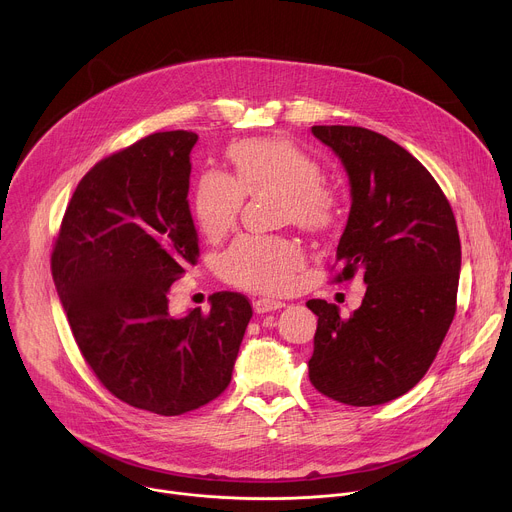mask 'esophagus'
Listing matches in <instances>:
<instances>
[{"label": "esophagus", "mask_w": 512, "mask_h": 512, "mask_svg": "<svg viewBox=\"0 0 512 512\" xmlns=\"http://www.w3.org/2000/svg\"><path fill=\"white\" fill-rule=\"evenodd\" d=\"M279 308H283V304L277 302V300H269V298H259V300L253 302V310L257 314H267V312H273V310H279Z\"/></svg>", "instance_id": "obj_1"}]
</instances>
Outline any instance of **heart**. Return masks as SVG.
Instances as JSON below:
<instances>
[{
    "instance_id": "1",
    "label": "heart",
    "mask_w": 512,
    "mask_h": 512,
    "mask_svg": "<svg viewBox=\"0 0 512 512\" xmlns=\"http://www.w3.org/2000/svg\"><path fill=\"white\" fill-rule=\"evenodd\" d=\"M229 158L237 178L208 170L194 188V221L206 239L218 241L231 233L245 194L263 190H281L285 218H294L304 229L326 231L338 221V194L322 182L320 164L294 141L243 139L231 145ZM302 261L304 253L294 241L245 235L218 257V273L237 287L281 294L294 285Z\"/></svg>"
}]
</instances>
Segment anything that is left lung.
<instances>
[{
	"label": "left lung",
	"mask_w": 512,
	"mask_h": 512,
	"mask_svg": "<svg viewBox=\"0 0 512 512\" xmlns=\"http://www.w3.org/2000/svg\"><path fill=\"white\" fill-rule=\"evenodd\" d=\"M312 133L338 156L350 186L336 279L362 271L367 294L346 320L326 300L306 304L318 316L310 381L334 401L381 405L421 381L454 320L456 218L433 176L389 137L352 125Z\"/></svg>",
	"instance_id": "8db88e82"
}]
</instances>
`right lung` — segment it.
<instances>
[{
	"mask_svg": "<svg viewBox=\"0 0 512 512\" xmlns=\"http://www.w3.org/2000/svg\"><path fill=\"white\" fill-rule=\"evenodd\" d=\"M192 131H164L101 160L72 194L52 251L56 294L89 367L131 407L182 415L221 395L253 316L235 291L210 312H168L194 265Z\"/></svg>",
	"mask_w": 512,
	"mask_h": 512,
	"instance_id": "obj_1",
	"label": "right lung"
}]
</instances>
